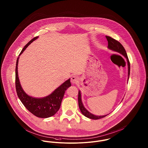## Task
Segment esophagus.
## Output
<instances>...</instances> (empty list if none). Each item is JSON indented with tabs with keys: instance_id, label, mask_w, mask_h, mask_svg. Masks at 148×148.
<instances>
[{
	"instance_id": "34e87169",
	"label": "esophagus",
	"mask_w": 148,
	"mask_h": 148,
	"mask_svg": "<svg viewBox=\"0 0 148 148\" xmlns=\"http://www.w3.org/2000/svg\"><path fill=\"white\" fill-rule=\"evenodd\" d=\"M71 81L72 84H77L79 82V78L76 76H73L71 77Z\"/></svg>"
}]
</instances>
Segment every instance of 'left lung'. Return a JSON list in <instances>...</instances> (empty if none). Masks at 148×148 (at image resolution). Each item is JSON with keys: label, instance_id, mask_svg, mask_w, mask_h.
<instances>
[{"label": "left lung", "instance_id": "1", "mask_svg": "<svg viewBox=\"0 0 148 148\" xmlns=\"http://www.w3.org/2000/svg\"><path fill=\"white\" fill-rule=\"evenodd\" d=\"M107 41H108V47L109 49H110L113 50L115 51H117L119 53L122 54L124 57H125L127 60V64H128V79H129V76H130V61L126 53V51L124 47L122 46V45L117 40H116L110 36H106ZM78 101H79V108L80 109L81 113L86 117L90 118V119H98L100 118H104L106 116H107V115H105V116H95L92 114H91V113H90L88 112L85 108L84 107L83 104L82 103L81 101V92L80 91H79V95H78Z\"/></svg>", "mask_w": 148, "mask_h": 148}]
</instances>
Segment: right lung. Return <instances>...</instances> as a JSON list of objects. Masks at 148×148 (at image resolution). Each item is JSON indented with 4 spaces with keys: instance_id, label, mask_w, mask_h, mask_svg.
Here are the masks:
<instances>
[{
    "instance_id": "add662e5",
    "label": "right lung",
    "mask_w": 148,
    "mask_h": 148,
    "mask_svg": "<svg viewBox=\"0 0 148 148\" xmlns=\"http://www.w3.org/2000/svg\"><path fill=\"white\" fill-rule=\"evenodd\" d=\"M38 36L34 38L24 47L19 56L27 48L30 44ZM17 58L16 66V89L18 98L26 109L34 116L39 118H48L54 115L59 110L62 100L66 90L71 86L70 79L65 81L59 88L56 89L50 95L43 98H35L27 95L22 88L18 76Z\"/></svg>"
}]
</instances>
